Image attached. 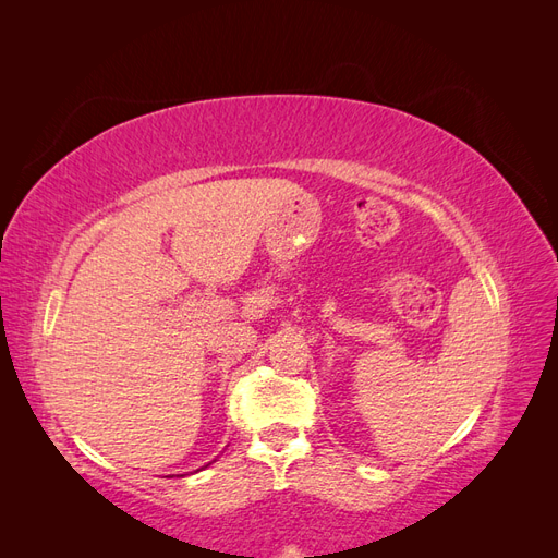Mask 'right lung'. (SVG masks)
<instances>
[{
  "label": "right lung",
  "instance_id": "add662e5",
  "mask_svg": "<svg viewBox=\"0 0 558 558\" xmlns=\"http://www.w3.org/2000/svg\"><path fill=\"white\" fill-rule=\"evenodd\" d=\"M216 461V459H214ZM209 465V463H207ZM207 465H202V468H207ZM167 477H174V475H167ZM177 477H183V475H177Z\"/></svg>",
  "mask_w": 558,
  "mask_h": 558
}]
</instances>
